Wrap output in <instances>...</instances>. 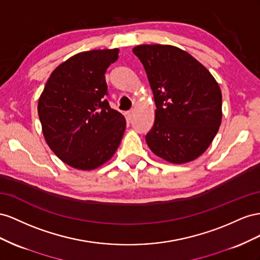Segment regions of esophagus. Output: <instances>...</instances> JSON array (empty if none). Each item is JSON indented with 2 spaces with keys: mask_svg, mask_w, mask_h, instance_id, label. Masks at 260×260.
<instances>
[{
  "mask_svg": "<svg viewBox=\"0 0 260 260\" xmlns=\"http://www.w3.org/2000/svg\"><path fill=\"white\" fill-rule=\"evenodd\" d=\"M134 113H135V110L134 109H131L129 111H127V112H126V115H127L128 120H131V118L133 117V115H134Z\"/></svg>",
  "mask_w": 260,
  "mask_h": 260,
  "instance_id": "esophagus-1",
  "label": "esophagus"
}]
</instances>
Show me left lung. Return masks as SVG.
Masks as SVG:
<instances>
[{
  "instance_id": "1",
  "label": "left lung",
  "mask_w": 260,
  "mask_h": 260,
  "mask_svg": "<svg viewBox=\"0 0 260 260\" xmlns=\"http://www.w3.org/2000/svg\"><path fill=\"white\" fill-rule=\"evenodd\" d=\"M133 52L144 65L157 107L147 145L171 163L195 160L221 124L222 94L216 79L196 58L173 46L142 44Z\"/></svg>"
}]
</instances>
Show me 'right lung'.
Returning a JSON list of instances; mask_svg holds the SVG:
<instances>
[{"mask_svg":"<svg viewBox=\"0 0 260 260\" xmlns=\"http://www.w3.org/2000/svg\"><path fill=\"white\" fill-rule=\"evenodd\" d=\"M118 49L92 50L70 57L52 72L38 102L47 144L66 165L93 170L112 158L126 127L111 109L105 74Z\"/></svg>","mask_w":260,"mask_h":260,"instance_id":"1","label":"right lung"}]
</instances>
